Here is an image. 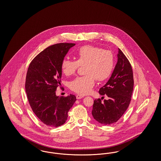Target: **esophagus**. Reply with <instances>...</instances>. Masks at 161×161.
Instances as JSON below:
<instances>
[{"label":"esophagus","mask_w":161,"mask_h":161,"mask_svg":"<svg viewBox=\"0 0 161 161\" xmlns=\"http://www.w3.org/2000/svg\"><path fill=\"white\" fill-rule=\"evenodd\" d=\"M84 96H82V95H80V94H77V96H76V98H77V99H81V98H82Z\"/></svg>","instance_id":"esophagus-1"}]
</instances>
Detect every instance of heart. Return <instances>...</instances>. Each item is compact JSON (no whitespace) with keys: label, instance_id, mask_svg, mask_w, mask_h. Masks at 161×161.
Wrapping results in <instances>:
<instances>
[{"label":"heart","instance_id":"1","mask_svg":"<svg viewBox=\"0 0 161 161\" xmlns=\"http://www.w3.org/2000/svg\"><path fill=\"white\" fill-rule=\"evenodd\" d=\"M76 58V61L64 59L61 69L65 75L69 76L75 73L79 65H84V73L86 75L75 78L69 84L70 88L79 94L86 95L90 93L96 78L98 81H104L112 73L114 58L110 51L86 45L78 49Z\"/></svg>","mask_w":161,"mask_h":161}]
</instances>
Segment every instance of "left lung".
Returning <instances> with one entry per match:
<instances>
[{"label": "left lung", "mask_w": 161, "mask_h": 161, "mask_svg": "<svg viewBox=\"0 0 161 161\" xmlns=\"http://www.w3.org/2000/svg\"><path fill=\"white\" fill-rule=\"evenodd\" d=\"M117 63L110 78L100 88L98 93L107 95L108 100L102 102L100 98L94 101L92 115L104 125L113 124L122 117L131 100L133 89L132 66L125 54L119 48Z\"/></svg>", "instance_id": "8db88e82"}]
</instances>
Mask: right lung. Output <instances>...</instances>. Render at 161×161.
Masks as SVG:
<instances>
[{
  "label": "right lung",
  "instance_id": "1",
  "mask_svg": "<svg viewBox=\"0 0 161 161\" xmlns=\"http://www.w3.org/2000/svg\"><path fill=\"white\" fill-rule=\"evenodd\" d=\"M75 45L60 43L49 47L35 57L28 69L25 90L29 104L39 120L48 126L64 124L77 100L73 94L65 97L56 95L61 82L62 61Z\"/></svg>",
  "mask_w": 161,
  "mask_h": 161
}]
</instances>
